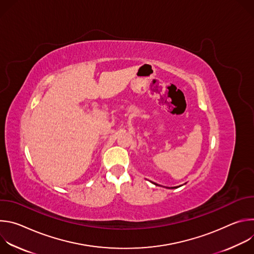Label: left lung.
Segmentation results:
<instances>
[{"label":"left lung","instance_id":"8db88e82","mask_svg":"<svg viewBox=\"0 0 254 254\" xmlns=\"http://www.w3.org/2000/svg\"><path fill=\"white\" fill-rule=\"evenodd\" d=\"M156 185H157V184H156Z\"/></svg>","mask_w":254,"mask_h":254}]
</instances>
